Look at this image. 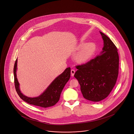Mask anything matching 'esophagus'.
Returning a JSON list of instances; mask_svg holds the SVG:
<instances>
[{
	"label": "esophagus",
	"instance_id": "34e87169",
	"mask_svg": "<svg viewBox=\"0 0 134 134\" xmlns=\"http://www.w3.org/2000/svg\"><path fill=\"white\" fill-rule=\"evenodd\" d=\"M75 72V71L74 69H72V70H71V73L72 76H74V75Z\"/></svg>",
	"mask_w": 134,
	"mask_h": 134
}]
</instances>
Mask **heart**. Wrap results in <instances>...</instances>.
<instances>
[{
  "label": "heart",
  "mask_w": 134,
  "mask_h": 134,
  "mask_svg": "<svg viewBox=\"0 0 134 134\" xmlns=\"http://www.w3.org/2000/svg\"><path fill=\"white\" fill-rule=\"evenodd\" d=\"M77 50L83 49L76 56V60L79 63H85L89 60L96 51V46L94 43H86L81 42L76 48Z\"/></svg>",
  "instance_id": "1"
}]
</instances>
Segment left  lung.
Returning <instances> with one entry per match:
<instances>
[{"label": "left lung", "mask_w": 134, "mask_h": 134, "mask_svg": "<svg viewBox=\"0 0 134 134\" xmlns=\"http://www.w3.org/2000/svg\"><path fill=\"white\" fill-rule=\"evenodd\" d=\"M104 47L100 55L85 64L76 65L74 77L79 81L83 97L99 102L110 94L118 75V48L111 40L100 32Z\"/></svg>", "instance_id": "8db88e82"}]
</instances>
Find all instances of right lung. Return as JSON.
Returning <instances> with one entry per match:
<instances>
[{"mask_svg": "<svg viewBox=\"0 0 134 134\" xmlns=\"http://www.w3.org/2000/svg\"><path fill=\"white\" fill-rule=\"evenodd\" d=\"M16 66L17 59L16 60L14 68V82L17 94L25 102L31 105L43 108L54 106L59 101L63 88L70 77L71 69L70 67H68L61 74L58 76L39 97L29 98L22 94L19 89V83L16 75Z\"/></svg>", "mask_w": 134, "mask_h": 134, "instance_id": "right-lung-1", "label": "right lung"}]
</instances>
